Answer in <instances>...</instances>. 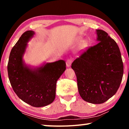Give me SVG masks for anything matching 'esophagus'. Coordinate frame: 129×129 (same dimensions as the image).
<instances>
[{"label": "esophagus", "instance_id": "34e87169", "mask_svg": "<svg viewBox=\"0 0 129 129\" xmlns=\"http://www.w3.org/2000/svg\"><path fill=\"white\" fill-rule=\"evenodd\" d=\"M72 60H71V59H68L66 61V64H67V66L68 67H71V65L72 64Z\"/></svg>", "mask_w": 129, "mask_h": 129}]
</instances>
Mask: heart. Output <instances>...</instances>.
I'll list each match as a JSON object with an SVG mask.
<instances>
[{"label": "heart", "instance_id": "heart-1", "mask_svg": "<svg viewBox=\"0 0 129 129\" xmlns=\"http://www.w3.org/2000/svg\"><path fill=\"white\" fill-rule=\"evenodd\" d=\"M87 46V44L86 42H85V41H82L81 44V49H84Z\"/></svg>", "mask_w": 129, "mask_h": 129}]
</instances>
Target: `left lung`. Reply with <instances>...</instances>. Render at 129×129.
Returning <instances> with one entry per match:
<instances>
[{"mask_svg":"<svg viewBox=\"0 0 129 129\" xmlns=\"http://www.w3.org/2000/svg\"><path fill=\"white\" fill-rule=\"evenodd\" d=\"M100 42L89 47L72 64L82 99L94 104L106 102L118 89L123 65L117 44L105 31L97 30Z\"/></svg>","mask_w":129,"mask_h":129,"instance_id":"left-lung-1","label":"left lung"}]
</instances>
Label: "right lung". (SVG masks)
Instances as JSON below:
<instances>
[{
    "label": "right lung",
    "instance_id": "add662e5",
    "mask_svg": "<svg viewBox=\"0 0 129 129\" xmlns=\"http://www.w3.org/2000/svg\"><path fill=\"white\" fill-rule=\"evenodd\" d=\"M35 34L27 30L22 34L10 52L7 70L10 84L19 99L34 107L51 104L56 96V82L66 69L62 60L47 63L32 71L24 66L22 57L27 43Z\"/></svg>",
    "mask_w": 129,
    "mask_h": 129
}]
</instances>
